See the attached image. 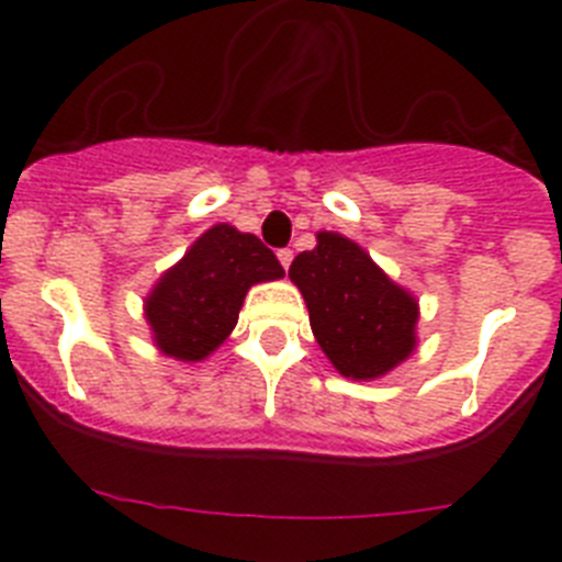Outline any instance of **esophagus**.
<instances>
[{
	"mask_svg": "<svg viewBox=\"0 0 562 562\" xmlns=\"http://www.w3.org/2000/svg\"><path fill=\"white\" fill-rule=\"evenodd\" d=\"M278 261H281V267H284V270H290L292 250H278Z\"/></svg>",
	"mask_w": 562,
	"mask_h": 562,
	"instance_id": "1",
	"label": "esophagus"
}]
</instances>
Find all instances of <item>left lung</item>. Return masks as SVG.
<instances>
[{"mask_svg": "<svg viewBox=\"0 0 562 562\" xmlns=\"http://www.w3.org/2000/svg\"><path fill=\"white\" fill-rule=\"evenodd\" d=\"M290 278L317 346L342 376L380 380L416 351V295L342 233L317 231V245L297 252Z\"/></svg>", "mask_w": 562, "mask_h": 562, "instance_id": "left-lung-1", "label": "left lung"}]
</instances>
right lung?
<instances>
[{"mask_svg": "<svg viewBox=\"0 0 562 562\" xmlns=\"http://www.w3.org/2000/svg\"><path fill=\"white\" fill-rule=\"evenodd\" d=\"M284 278L276 252L227 222L207 227L143 301L154 346L180 362H202L236 329L250 286Z\"/></svg>", "mask_w": 562, "mask_h": 562, "instance_id": "add662e5", "label": "right lung"}]
</instances>
